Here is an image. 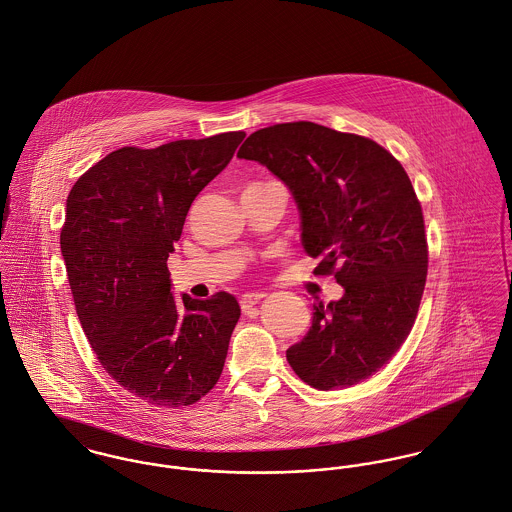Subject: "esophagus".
<instances>
[{
  "label": "esophagus",
  "mask_w": 512,
  "mask_h": 512,
  "mask_svg": "<svg viewBox=\"0 0 512 512\" xmlns=\"http://www.w3.org/2000/svg\"><path fill=\"white\" fill-rule=\"evenodd\" d=\"M264 297H266L264 293H244V295L240 297V307H242V311L248 313V311H250L254 305H258Z\"/></svg>",
  "instance_id": "1"
}]
</instances>
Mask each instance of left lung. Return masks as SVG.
<instances>
[{
	"mask_svg": "<svg viewBox=\"0 0 512 512\" xmlns=\"http://www.w3.org/2000/svg\"><path fill=\"white\" fill-rule=\"evenodd\" d=\"M236 156L289 187L301 244L321 260L315 276L344 287L338 301L313 305L289 366L321 391L368 379L407 340L426 283L424 219L405 168L377 142L311 121L260 129Z\"/></svg>",
	"mask_w": 512,
	"mask_h": 512,
	"instance_id": "obj_1",
	"label": "left lung"
}]
</instances>
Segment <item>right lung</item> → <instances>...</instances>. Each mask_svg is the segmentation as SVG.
I'll list each match as a JSON object with an SVG mask.
<instances>
[{"label":"right lung","mask_w":512,"mask_h":512,"mask_svg":"<svg viewBox=\"0 0 512 512\" xmlns=\"http://www.w3.org/2000/svg\"><path fill=\"white\" fill-rule=\"evenodd\" d=\"M244 137L123 146L66 199L60 250L78 319L105 372L150 405H193L223 372L240 307L227 291L176 299L168 256L193 199Z\"/></svg>","instance_id":"obj_1"}]
</instances>
